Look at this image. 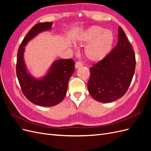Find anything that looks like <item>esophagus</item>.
Here are the masks:
<instances>
[{
	"instance_id": "esophagus-1",
	"label": "esophagus",
	"mask_w": 151,
	"mask_h": 151,
	"mask_svg": "<svg viewBox=\"0 0 151 151\" xmlns=\"http://www.w3.org/2000/svg\"><path fill=\"white\" fill-rule=\"evenodd\" d=\"M82 65H83V63H82L81 62H77L75 63V67H76V68H78L81 67Z\"/></svg>"
}]
</instances>
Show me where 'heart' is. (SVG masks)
Returning a JSON list of instances; mask_svg holds the SVG:
<instances>
[{
  "label": "heart",
  "instance_id": "heart-1",
  "mask_svg": "<svg viewBox=\"0 0 151 151\" xmlns=\"http://www.w3.org/2000/svg\"><path fill=\"white\" fill-rule=\"evenodd\" d=\"M77 42L80 45L88 43L84 49V55L89 62L96 63L103 60L111 51L115 35L111 30L91 26L81 32Z\"/></svg>",
  "mask_w": 151,
  "mask_h": 151
}]
</instances>
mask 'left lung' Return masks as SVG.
Masks as SVG:
<instances>
[{
    "instance_id": "8db88e82",
    "label": "left lung",
    "mask_w": 151,
    "mask_h": 151,
    "mask_svg": "<svg viewBox=\"0 0 151 151\" xmlns=\"http://www.w3.org/2000/svg\"><path fill=\"white\" fill-rule=\"evenodd\" d=\"M118 42L106 57L90 68L88 89L96 101L108 103L122 98L131 83L135 57L123 29L118 28Z\"/></svg>"
}]
</instances>
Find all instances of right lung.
<instances>
[{
	"label": "right lung",
	"mask_w": 151,
	"mask_h": 151,
	"mask_svg": "<svg viewBox=\"0 0 151 151\" xmlns=\"http://www.w3.org/2000/svg\"><path fill=\"white\" fill-rule=\"evenodd\" d=\"M52 22L36 24L22 40L17 52L16 73L22 93L29 101L41 106H53L60 103L67 93L68 83L74 72L72 59L54 61L46 74L40 77L30 74L24 62L25 47L42 32L52 29Z\"/></svg>",
	"instance_id": "1"
}]
</instances>
